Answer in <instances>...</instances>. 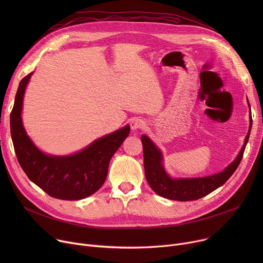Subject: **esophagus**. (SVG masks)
<instances>
[{
	"label": "esophagus",
	"instance_id": "obj_1",
	"mask_svg": "<svg viewBox=\"0 0 263 263\" xmlns=\"http://www.w3.org/2000/svg\"><path fill=\"white\" fill-rule=\"evenodd\" d=\"M130 126L132 130H139V129H144V127L146 126V123L144 120L139 119V118H135L132 119L130 122Z\"/></svg>",
	"mask_w": 263,
	"mask_h": 263
}]
</instances>
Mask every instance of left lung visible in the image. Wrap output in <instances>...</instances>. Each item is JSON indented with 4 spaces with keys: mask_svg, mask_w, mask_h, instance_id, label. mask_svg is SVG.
<instances>
[{
    "mask_svg": "<svg viewBox=\"0 0 263 263\" xmlns=\"http://www.w3.org/2000/svg\"><path fill=\"white\" fill-rule=\"evenodd\" d=\"M250 121V130H248L244 145L237 159L223 172L203 178L172 179L166 173H165L163 168L162 155L160 153V150L146 135H142L145 176L150 187L153 189L158 195L164 198L178 201H190L204 197L217 187L222 186L233 175V173L236 172V170L241 163L246 144L248 142V139H250L253 119L251 118Z\"/></svg>",
    "mask_w": 263,
    "mask_h": 263,
    "instance_id": "8db88e82",
    "label": "left lung"
}]
</instances>
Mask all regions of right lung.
I'll use <instances>...</instances> for the list:
<instances>
[{"label":"right lung","instance_id":"obj_1","mask_svg":"<svg viewBox=\"0 0 263 263\" xmlns=\"http://www.w3.org/2000/svg\"><path fill=\"white\" fill-rule=\"evenodd\" d=\"M31 76L20 81L10 113L11 139L20 166L30 180L51 197L63 200L88 197L104 183L109 161L128 137L130 127L101 137L72 156L45 155L26 135L21 119L23 95Z\"/></svg>","mask_w":263,"mask_h":263}]
</instances>
